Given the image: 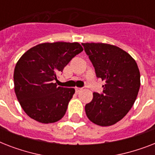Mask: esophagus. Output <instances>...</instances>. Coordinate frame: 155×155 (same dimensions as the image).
Listing matches in <instances>:
<instances>
[{"label": "esophagus", "mask_w": 155, "mask_h": 155, "mask_svg": "<svg viewBox=\"0 0 155 155\" xmlns=\"http://www.w3.org/2000/svg\"><path fill=\"white\" fill-rule=\"evenodd\" d=\"M82 90H83L82 87H75V92H77V93H79V92H81Z\"/></svg>", "instance_id": "34e87169"}]
</instances>
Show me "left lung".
I'll list each match as a JSON object with an SVG mask.
<instances>
[{"mask_svg":"<svg viewBox=\"0 0 155 155\" xmlns=\"http://www.w3.org/2000/svg\"><path fill=\"white\" fill-rule=\"evenodd\" d=\"M97 78L105 83L103 93L93 92L85 105V113L92 122L109 126L120 120L134 105L139 91L140 72L130 54L113 45L102 42L82 43Z\"/></svg>","mask_w":155,"mask_h":155,"instance_id":"left-lung-1","label":"left lung"}]
</instances>
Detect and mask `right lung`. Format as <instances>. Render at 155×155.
I'll list each match as a JSON object with an SVG mask.
<instances>
[{
	"instance_id": "obj_1",
	"label": "right lung",
	"mask_w": 155,
	"mask_h": 155,
	"mask_svg": "<svg viewBox=\"0 0 155 155\" xmlns=\"http://www.w3.org/2000/svg\"><path fill=\"white\" fill-rule=\"evenodd\" d=\"M78 42H45L30 48L14 68V91L30 118L40 123L58 121L65 115L74 88L58 87L56 74L83 51Z\"/></svg>"
}]
</instances>
